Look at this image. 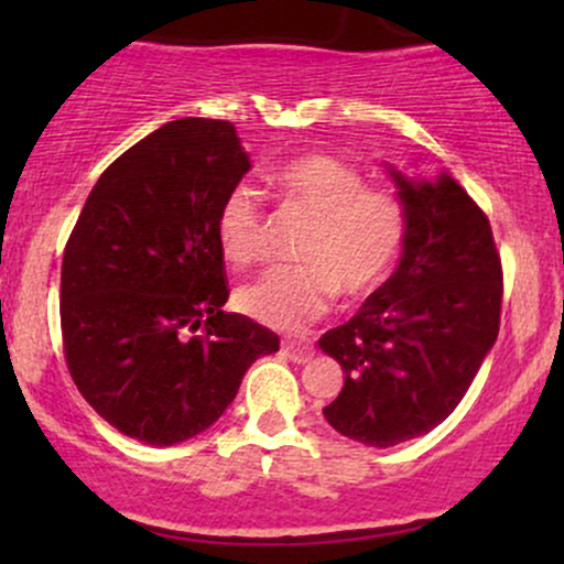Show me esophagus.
Masks as SVG:
<instances>
[{"label": "esophagus", "mask_w": 564, "mask_h": 564, "mask_svg": "<svg viewBox=\"0 0 564 564\" xmlns=\"http://www.w3.org/2000/svg\"><path fill=\"white\" fill-rule=\"evenodd\" d=\"M283 355L289 360H294V364H307L313 358V345L304 339H286L283 341Z\"/></svg>", "instance_id": "obj_1"}]
</instances>
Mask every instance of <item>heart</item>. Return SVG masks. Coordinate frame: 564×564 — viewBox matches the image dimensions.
Returning a JSON list of instances; mask_svg holds the SVG:
<instances>
[{"mask_svg": "<svg viewBox=\"0 0 564 564\" xmlns=\"http://www.w3.org/2000/svg\"><path fill=\"white\" fill-rule=\"evenodd\" d=\"M273 183L289 204L313 219L302 264H283L238 289L241 313L281 332H296L332 304L336 289L349 300L373 294L392 273L405 243V206L394 193L366 187L358 170L310 153L278 166ZM219 249L232 264L264 251V206L251 185L230 187L217 209Z\"/></svg>", "mask_w": 564, "mask_h": 564, "instance_id": "heart-1", "label": "heart"}]
</instances>
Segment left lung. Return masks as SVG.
Returning a JSON list of instances; mask_svg holds the SVG:
<instances>
[{"instance_id": "1", "label": "left lung", "mask_w": 564, "mask_h": 564, "mask_svg": "<svg viewBox=\"0 0 564 564\" xmlns=\"http://www.w3.org/2000/svg\"><path fill=\"white\" fill-rule=\"evenodd\" d=\"M398 270L318 347L345 371L323 416L339 435L390 448L426 435L462 403L501 321V257L485 212L448 172L405 177Z\"/></svg>"}]
</instances>
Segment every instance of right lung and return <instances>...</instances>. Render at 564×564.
Listing matches in <instances>:
<instances>
[{"instance_id": "obj_1", "label": "right lung", "mask_w": 564, "mask_h": 564, "mask_svg": "<svg viewBox=\"0 0 564 564\" xmlns=\"http://www.w3.org/2000/svg\"><path fill=\"white\" fill-rule=\"evenodd\" d=\"M251 170L236 127L170 121L100 174L61 270L66 364L121 435L177 445L209 430L281 339L225 313L217 209Z\"/></svg>"}]
</instances>
